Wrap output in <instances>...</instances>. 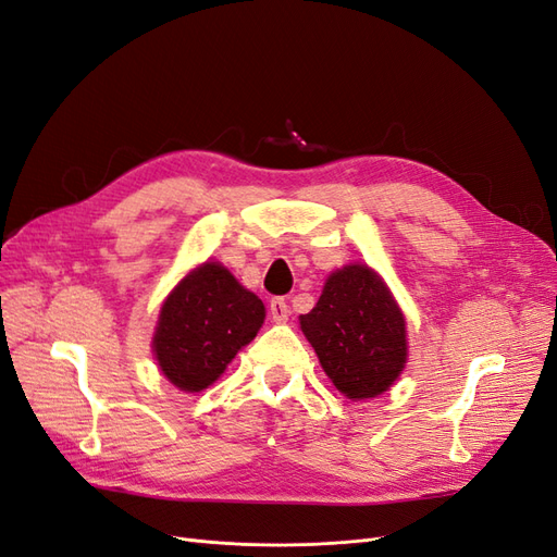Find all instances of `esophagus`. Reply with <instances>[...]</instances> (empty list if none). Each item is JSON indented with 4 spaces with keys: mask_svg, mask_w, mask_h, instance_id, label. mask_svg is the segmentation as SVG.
Segmentation results:
<instances>
[{
    "mask_svg": "<svg viewBox=\"0 0 557 557\" xmlns=\"http://www.w3.org/2000/svg\"><path fill=\"white\" fill-rule=\"evenodd\" d=\"M270 315L274 322H285L287 315H290V306H287V301L283 297H274L270 301Z\"/></svg>",
    "mask_w": 557,
    "mask_h": 557,
    "instance_id": "esophagus-1",
    "label": "esophagus"
}]
</instances>
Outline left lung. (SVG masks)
<instances>
[{"mask_svg":"<svg viewBox=\"0 0 557 557\" xmlns=\"http://www.w3.org/2000/svg\"><path fill=\"white\" fill-rule=\"evenodd\" d=\"M299 322L324 373L348 398L387 392L406 367V320L369 267L334 272L313 311L299 315Z\"/></svg>","mask_w":557,"mask_h":557,"instance_id":"1","label":"left lung"}]
</instances>
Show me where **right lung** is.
I'll return each instance as SVG.
<instances>
[{"label": "right lung", "mask_w": 557, "mask_h": 557, "mask_svg": "<svg viewBox=\"0 0 557 557\" xmlns=\"http://www.w3.org/2000/svg\"><path fill=\"white\" fill-rule=\"evenodd\" d=\"M264 320L262 301L225 267L205 262L165 299L154 336L163 375L182 392H200L251 343Z\"/></svg>", "instance_id": "obj_1"}]
</instances>
